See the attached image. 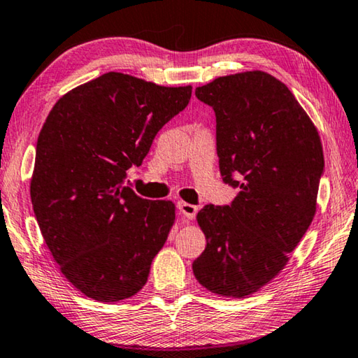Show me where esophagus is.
I'll use <instances>...</instances> for the list:
<instances>
[{
	"instance_id": "34e87169",
	"label": "esophagus",
	"mask_w": 358,
	"mask_h": 358,
	"mask_svg": "<svg viewBox=\"0 0 358 358\" xmlns=\"http://www.w3.org/2000/svg\"><path fill=\"white\" fill-rule=\"evenodd\" d=\"M177 207L180 210V213L185 217H187V220H194V217H196V213H197L196 205L187 203V202H178Z\"/></svg>"
}]
</instances>
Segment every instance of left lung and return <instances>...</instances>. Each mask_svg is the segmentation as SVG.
Masks as SVG:
<instances>
[{"mask_svg": "<svg viewBox=\"0 0 358 358\" xmlns=\"http://www.w3.org/2000/svg\"><path fill=\"white\" fill-rule=\"evenodd\" d=\"M196 98L215 110L220 172L238 196L197 213L207 246L192 271L211 292L245 296L280 273L310 227L322 145L292 92L266 72L220 77Z\"/></svg>", "mask_w": 358, "mask_h": 358, "instance_id": "obj_1", "label": "left lung"}]
</instances>
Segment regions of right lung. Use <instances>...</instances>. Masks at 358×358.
<instances>
[{"label": "right lung", "mask_w": 358, "mask_h": 358, "mask_svg": "<svg viewBox=\"0 0 358 358\" xmlns=\"http://www.w3.org/2000/svg\"><path fill=\"white\" fill-rule=\"evenodd\" d=\"M169 88L107 72L64 94L36 145L31 202L63 275L90 299L120 301L141 290L175 220L171 201L123 186L157 132L189 104Z\"/></svg>", "instance_id": "add662e5"}]
</instances>
